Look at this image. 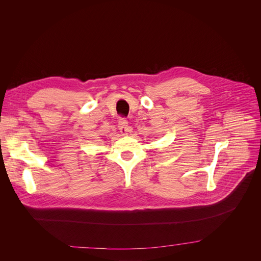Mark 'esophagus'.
<instances>
[{
    "label": "esophagus",
    "instance_id": "34e87169",
    "mask_svg": "<svg viewBox=\"0 0 261 261\" xmlns=\"http://www.w3.org/2000/svg\"><path fill=\"white\" fill-rule=\"evenodd\" d=\"M119 130L122 135H128V133L131 131L130 126L128 125L127 121L125 119H121L119 122Z\"/></svg>",
    "mask_w": 261,
    "mask_h": 261
}]
</instances>
